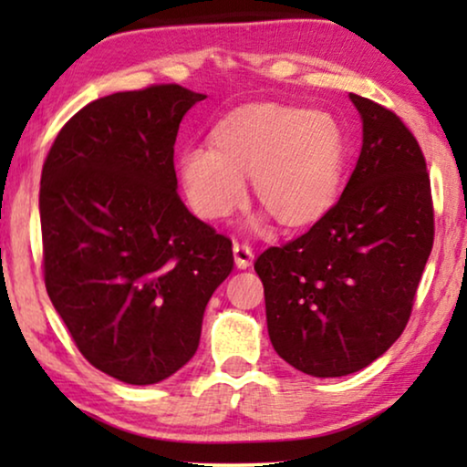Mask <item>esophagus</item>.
Masks as SVG:
<instances>
[{"instance_id": "obj_1", "label": "esophagus", "mask_w": 467, "mask_h": 467, "mask_svg": "<svg viewBox=\"0 0 467 467\" xmlns=\"http://www.w3.org/2000/svg\"><path fill=\"white\" fill-rule=\"evenodd\" d=\"M234 259H235V267H238V270H246V267L253 265V259H254L253 248L246 246V244H238V242H235V244H234Z\"/></svg>"}]
</instances>
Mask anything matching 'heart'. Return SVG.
<instances>
[{
	"mask_svg": "<svg viewBox=\"0 0 467 467\" xmlns=\"http://www.w3.org/2000/svg\"><path fill=\"white\" fill-rule=\"evenodd\" d=\"M208 142L210 149H182L176 165L189 206L202 219L232 216L246 200L244 176L254 200L289 232L315 227L340 200L348 142L334 114L251 101L216 120ZM251 227L261 232L265 216Z\"/></svg>",
	"mask_w": 467,
	"mask_h": 467,
	"instance_id": "obj_1",
	"label": "heart"
}]
</instances>
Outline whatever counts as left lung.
<instances>
[{"instance_id": "left-lung-1", "label": "left lung", "mask_w": 467, "mask_h": 467, "mask_svg": "<svg viewBox=\"0 0 467 467\" xmlns=\"http://www.w3.org/2000/svg\"><path fill=\"white\" fill-rule=\"evenodd\" d=\"M348 98L363 140L336 208L308 234L254 261L274 350L317 379L359 372L391 348L433 246L431 187L419 142L391 110Z\"/></svg>"}]
</instances>
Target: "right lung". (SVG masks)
<instances>
[{"label": "right lung", "instance_id": "1", "mask_svg": "<svg viewBox=\"0 0 467 467\" xmlns=\"http://www.w3.org/2000/svg\"><path fill=\"white\" fill-rule=\"evenodd\" d=\"M203 93L181 85L112 93L76 112L40 181L44 280L85 359L127 385L189 363L232 240L178 197L174 142Z\"/></svg>", "mask_w": 467, "mask_h": 467}]
</instances>
